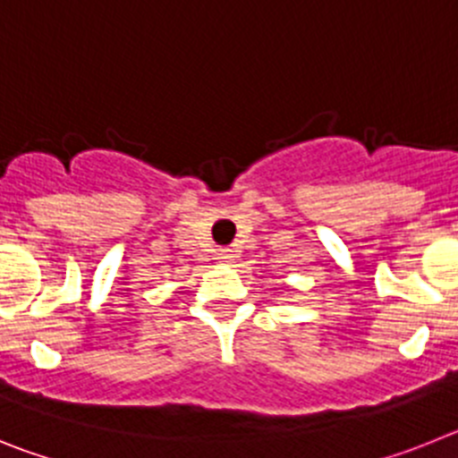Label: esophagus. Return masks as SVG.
Returning <instances> with one entry per match:
<instances>
[{"label": "esophagus", "instance_id": "1", "mask_svg": "<svg viewBox=\"0 0 458 458\" xmlns=\"http://www.w3.org/2000/svg\"><path fill=\"white\" fill-rule=\"evenodd\" d=\"M217 257H220L222 261H225V264H232V261H233V252H232V250H220V254H217Z\"/></svg>", "mask_w": 458, "mask_h": 458}]
</instances>
